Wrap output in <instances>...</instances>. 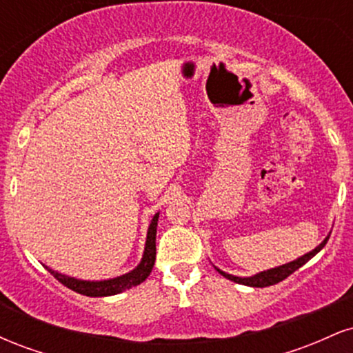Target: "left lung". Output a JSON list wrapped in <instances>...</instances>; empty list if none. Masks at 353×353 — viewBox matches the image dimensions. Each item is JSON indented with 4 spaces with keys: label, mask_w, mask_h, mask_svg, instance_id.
Wrapping results in <instances>:
<instances>
[{
    "label": "left lung",
    "mask_w": 353,
    "mask_h": 353,
    "mask_svg": "<svg viewBox=\"0 0 353 353\" xmlns=\"http://www.w3.org/2000/svg\"><path fill=\"white\" fill-rule=\"evenodd\" d=\"M327 241H329V237H327L325 241H323L319 247H315V249L312 250V252L302 255V257H299L297 261L289 262V264L281 265V267H275V269L265 270V272H261V274H257V275H252V277H236V275L225 274V272H222V270H219V269H217V272L221 274V275H224V277L229 279V281H232V282H236V283H242V285H249V287H269V285H275V283L282 282L283 279L289 277L290 274H294L297 269H301V267L305 264L307 261H310V259L314 257L315 254L320 252V250L323 249V245L327 244Z\"/></svg>",
    "instance_id": "8db88e82"
}]
</instances>
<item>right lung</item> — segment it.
I'll list each match as a JSON object with an SVG mask.
<instances>
[{"instance_id": "right-lung-1", "label": "right lung", "mask_w": 353, "mask_h": 353, "mask_svg": "<svg viewBox=\"0 0 353 353\" xmlns=\"http://www.w3.org/2000/svg\"><path fill=\"white\" fill-rule=\"evenodd\" d=\"M157 219H159V214L152 217L151 225H149L148 230V241H145V249L141 264L136 267L131 272L121 275V277L109 279V281H99V282H89V281H78V279L68 277V275H63L59 272H54V270H50L51 275L54 279L66 285L68 289L74 290L81 295H88V297H108V295H116L124 292V290L132 289V287L139 285L141 282H144L148 279V275L151 274L154 262H156V229H157Z\"/></svg>"}]
</instances>
